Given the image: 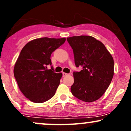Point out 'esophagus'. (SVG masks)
Wrapping results in <instances>:
<instances>
[{
    "label": "esophagus",
    "instance_id": "esophagus-1",
    "mask_svg": "<svg viewBox=\"0 0 131 131\" xmlns=\"http://www.w3.org/2000/svg\"><path fill=\"white\" fill-rule=\"evenodd\" d=\"M62 74H63V76H67V75H68V73H64V72H63Z\"/></svg>",
    "mask_w": 131,
    "mask_h": 131
}]
</instances>
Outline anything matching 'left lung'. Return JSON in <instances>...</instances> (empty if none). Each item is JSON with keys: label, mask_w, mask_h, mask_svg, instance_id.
Returning <instances> with one entry per match:
<instances>
[{"label": "left lung", "mask_w": 131, "mask_h": 131, "mask_svg": "<svg viewBox=\"0 0 131 131\" xmlns=\"http://www.w3.org/2000/svg\"><path fill=\"white\" fill-rule=\"evenodd\" d=\"M73 49L76 67L79 72L73 74L71 87L74 97L85 102H94L104 94L114 74L113 58L101 42L90 36L67 37Z\"/></svg>", "instance_id": "1"}]
</instances>
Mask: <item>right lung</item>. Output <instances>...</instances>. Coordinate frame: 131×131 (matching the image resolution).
<instances>
[{"label":"right lung","mask_w":131,"mask_h":131,"mask_svg":"<svg viewBox=\"0 0 131 131\" xmlns=\"http://www.w3.org/2000/svg\"><path fill=\"white\" fill-rule=\"evenodd\" d=\"M65 38L42 37L29 42L22 49L13 73L24 95L34 103H43L53 97L60 84L62 73H56L51 65L50 56Z\"/></svg>","instance_id":"add662e5"}]
</instances>
